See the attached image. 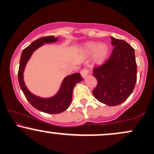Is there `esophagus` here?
I'll use <instances>...</instances> for the list:
<instances>
[{"label":"esophagus","instance_id":"obj_1","mask_svg":"<svg viewBox=\"0 0 154 154\" xmlns=\"http://www.w3.org/2000/svg\"><path fill=\"white\" fill-rule=\"evenodd\" d=\"M88 72H89V71H88V69L84 68V69H83L81 70V72H80L81 76H82L83 78H85V77L86 76L88 75Z\"/></svg>","mask_w":154,"mask_h":154}]
</instances>
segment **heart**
I'll use <instances>...</instances> for the list:
<instances>
[{"label":"heart","instance_id":"1","mask_svg":"<svg viewBox=\"0 0 154 154\" xmlns=\"http://www.w3.org/2000/svg\"><path fill=\"white\" fill-rule=\"evenodd\" d=\"M82 51L86 55L93 54V59L97 63H103L109 53V46L106 43L88 42L82 47Z\"/></svg>","mask_w":154,"mask_h":154}]
</instances>
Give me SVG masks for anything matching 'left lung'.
<instances>
[{
	"label": "left lung",
	"instance_id": "1",
	"mask_svg": "<svg viewBox=\"0 0 154 154\" xmlns=\"http://www.w3.org/2000/svg\"><path fill=\"white\" fill-rule=\"evenodd\" d=\"M114 47L105 63L93 69L98 81L93 95L98 101L109 106L121 104L128 98L137 80L135 50L126 41L111 37Z\"/></svg>",
	"mask_w": 154,
	"mask_h": 154
}]
</instances>
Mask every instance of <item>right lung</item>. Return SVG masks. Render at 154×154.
Returning <instances> with one entry per match:
<instances>
[{
    "mask_svg": "<svg viewBox=\"0 0 154 154\" xmlns=\"http://www.w3.org/2000/svg\"><path fill=\"white\" fill-rule=\"evenodd\" d=\"M58 40L59 38L54 36H48L40 38L32 42L22 51L18 72L19 85L28 101L38 110L51 114H59L68 109L71 104L72 93L75 85L82 80L80 74L75 73L66 76L63 79L61 87L56 95L51 98H42L32 93L26 88L24 81V72L26 63L35 51L43 46L45 43H56Z\"/></svg>",
    "mask_w": 154,
    "mask_h": 154,
    "instance_id": "obj_1",
    "label": "right lung"
}]
</instances>
